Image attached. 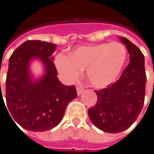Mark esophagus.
Instances as JSON below:
<instances>
[{
	"label": "esophagus",
	"instance_id": "esophagus-1",
	"mask_svg": "<svg viewBox=\"0 0 154 154\" xmlns=\"http://www.w3.org/2000/svg\"><path fill=\"white\" fill-rule=\"evenodd\" d=\"M84 88H82V87H79V86H77V95H81L83 92H84Z\"/></svg>",
	"mask_w": 154,
	"mask_h": 154
}]
</instances>
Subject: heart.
<instances>
[{
	"instance_id": "obj_1",
	"label": "heart",
	"mask_w": 154,
	"mask_h": 154,
	"mask_svg": "<svg viewBox=\"0 0 154 154\" xmlns=\"http://www.w3.org/2000/svg\"><path fill=\"white\" fill-rule=\"evenodd\" d=\"M127 57L125 46L119 42H102L77 48L69 56L60 54L56 65L60 74L75 81L86 69V77L95 88L110 85L120 75Z\"/></svg>"
}]
</instances>
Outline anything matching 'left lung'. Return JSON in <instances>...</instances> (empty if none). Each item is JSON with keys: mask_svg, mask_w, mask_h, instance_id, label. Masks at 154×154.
<instances>
[{"mask_svg": "<svg viewBox=\"0 0 154 154\" xmlns=\"http://www.w3.org/2000/svg\"><path fill=\"white\" fill-rule=\"evenodd\" d=\"M120 39L130 54L129 64L115 83L95 91L97 104L88 111L95 126L111 133L125 131L135 122L143 108L146 95L144 55L128 39Z\"/></svg>", "mask_w": 154, "mask_h": 154, "instance_id": "obj_1", "label": "left lung"}]
</instances>
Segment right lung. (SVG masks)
<instances>
[{"mask_svg": "<svg viewBox=\"0 0 154 154\" xmlns=\"http://www.w3.org/2000/svg\"><path fill=\"white\" fill-rule=\"evenodd\" d=\"M56 46L47 42L29 40L9 57L6 78L7 111L11 119L14 118L26 130L44 131L56 127L69 103L77 97L76 87L63 85L57 77V70L52 61ZM34 57L41 59L46 69V74L36 82L32 81L28 73V63Z\"/></svg>", "mask_w": 154, "mask_h": 154, "instance_id": "1", "label": "right lung"}]
</instances>
